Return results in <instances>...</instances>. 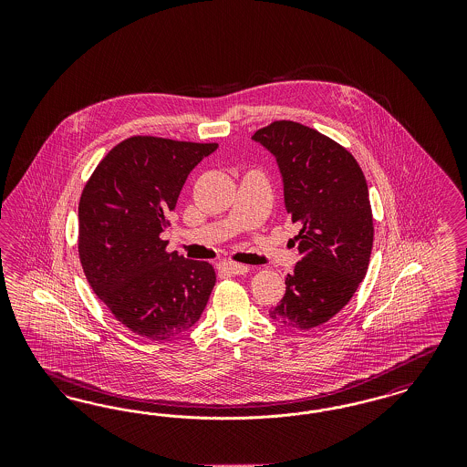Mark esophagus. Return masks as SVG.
<instances>
[{
    "mask_svg": "<svg viewBox=\"0 0 467 467\" xmlns=\"http://www.w3.org/2000/svg\"><path fill=\"white\" fill-rule=\"evenodd\" d=\"M219 269L223 273H229V275H244L250 271V267L240 265V263H231V261L219 265Z\"/></svg>",
    "mask_w": 467,
    "mask_h": 467,
    "instance_id": "1",
    "label": "esophagus"
}]
</instances>
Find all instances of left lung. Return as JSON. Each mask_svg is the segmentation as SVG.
Segmentation results:
<instances>
[{
    "instance_id": "obj_1",
    "label": "left lung",
    "mask_w": 467,
    "mask_h": 467,
    "mask_svg": "<svg viewBox=\"0 0 467 467\" xmlns=\"http://www.w3.org/2000/svg\"><path fill=\"white\" fill-rule=\"evenodd\" d=\"M252 138L276 159L285 210L301 225V261L269 317L308 331L333 318L366 276L375 234L366 177L345 147L299 122L275 120Z\"/></svg>"
}]
</instances>
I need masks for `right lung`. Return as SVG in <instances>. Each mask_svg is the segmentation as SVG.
Returning a JSON list of instances; mask_svg holds the SVG:
<instances>
[{"instance_id":"1","label":"right lung","mask_w":467,"mask_h":467,"mask_svg":"<svg viewBox=\"0 0 467 467\" xmlns=\"http://www.w3.org/2000/svg\"><path fill=\"white\" fill-rule=\"evenodd\" d=\"M217 143L131 136L90 175L78 202V255L101 303L130 331L164 341L189 331L215 269L166 252L161 233L189 173Z\"/></svg>"}]
</instances>
